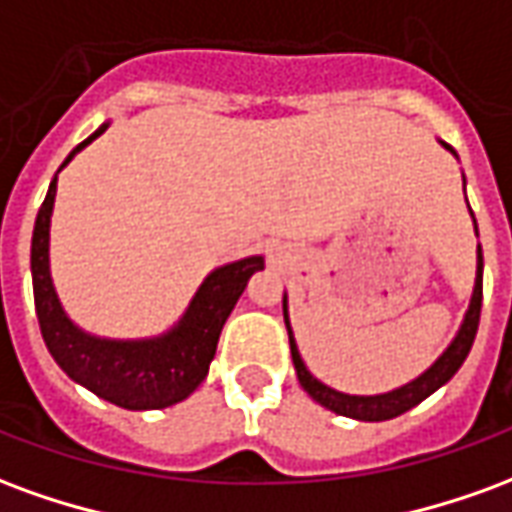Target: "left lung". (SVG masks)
Listing matches in <instances>:
<instances>
[{
    "instance_id": "8db88e82",
    "label": "left lung",
    "mask_w": 512,
    "mask_h": 512,
    "mask_svg": "<svg viewBox=\"0 0 512 512\" xmlns=\"http://www.w3.org/2000/svg\"><path fill=\"white\" fill-rule=\"evenodd\" d=\"M439 145L444 150H450L452 156L458 158V153L452 150L447 142ZM463 186H466V178H463ZM469 205V202H466ZM472 213V208H469ZM474 235H477V219H474ZM480 307H483V249L477 246V274H474V290L472 299H469V310L463 315L461 326L458 332L450 340V345L436 356V362L422 370L417 378H411L408 384L395 386L389 392H378V395H348V392H340V389H332L329 384H323L321 378H315L304 365V359L299 354V345H296V337H293V329H290V315H288V293L282 296V312H285V326H288V337H290V356H293V367H296V376H299V384L304 386V392L321 403L323 408H329L334 414L340 417H351L359 419V422H384V419L400 417L406 414L408 408L419 406L425 397H430L436 389L447 384L458 370H461L463 359L469 356L474 343V334H477V323H480Z\"/></svg>"
}]
</instances>
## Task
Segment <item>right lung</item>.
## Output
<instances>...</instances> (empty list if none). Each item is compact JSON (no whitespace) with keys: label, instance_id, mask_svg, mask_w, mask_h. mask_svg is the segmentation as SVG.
Segmentation results:
<instances>
[{"label":"right lung","instance_id":"1","mask_svg":"<svg viewBox=\"0 0 512 512\" xmlns=\"http://www.w3.org/2000/svg\"><path fill=\"white\" fill-rule=\"evenodd\" d=\"M106 128L109 123L87 136L82 145L73 147L71 156L62 161V167H68L71 158L104 134ZM57 175L51 180L49 194L35 219L32 255H29L35 310L49 354L71 381L115 406L128 411L175 406L205 381L208 367L216 356V343L224 321L230 318L235 301L241 299L249 277L266 268V260L263 255H252L213 268L191 296L186 312L167 332L139 337V340H115V337L84 332L65 312L51 279L49 246Z\"/></svg>","mask_w":512,"mask_h":512}]
</instances>
